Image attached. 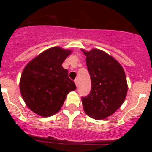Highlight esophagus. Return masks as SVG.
Instances as JSON below:
<instances>
[{
	"mask_svg": "<svg viewBox=\"0 0 152 152\" xmlns=\"http://www.w3.org/2000/svg\"><path fill=\"white\" fill-rule=\"evenodd\" d=\"M74 82H75V84H76V87H78V85H79V80H78L77 79H76L74 80Z\"/></svg>",
	"mask_w": 152,
	"mask_h": 152,
	"instance_id": "34e87169",
	"label": "esophagus"
}]
</instances>
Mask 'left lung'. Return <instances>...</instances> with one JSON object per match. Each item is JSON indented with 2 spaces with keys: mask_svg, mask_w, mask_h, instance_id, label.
I'll return each mask as SVG.
<instances>
[{
  "mask_svg": "<svg viewBox=\"0 0 152 152\" xmlns=\"http://www.w3.org/2000/svg\"><path fill=\"white\" fill-rule=\"evenodd\" d=\"M87 56L91 79L90 94L82 98L86 114L96 120L113 115L124 103L127 94L125 72L117 60L99 49L82 50Z\"/></svg>",
  "mask_w": 152,
  "mask_h": 152,
  "instance_id": "obj_1",
  "label": "left lung"
}]
</instances>
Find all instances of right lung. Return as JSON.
Returning <instances> with one entry per match:
<instances>
[{"instance_id": "obj_1", "label": "right lung", "mask_w": 152, "mask_h": 152, "mask_svg": "<svg viewBox=\"0 0 152 152\" xmlns=\"http://www.w3.org/2000/svg\"><path fill=\"white\" fill-rule=\"evenodd\" d=\"M70 50L53 47L45 50L27 64L21 75L20 90L31 111L42 117L57 113L66 96L76 89L62 66Z\"/></svg>"}]
</instances>
